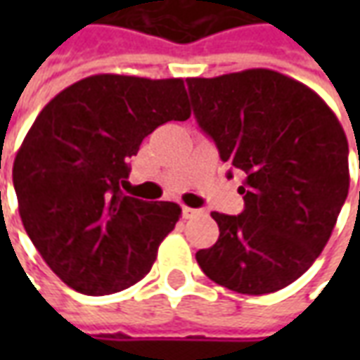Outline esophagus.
I'll return each mask as SVG.
<instances>
[{"instance_id":"esophagus-1","label":"esophagus","mask_w":360,"mask_h":360,"mask_svg":"<svg viewBox=\"0 0 360 360\" xmlns=\"http://www.w3.org/2000/svg\"><path fill=\"white\" fill-rule=\"evenodd\" d=\"M198 214H200V210H196V208H188V206H183V218L185 219L195 218V216H198Z\"/></svg>"}]
</instances>
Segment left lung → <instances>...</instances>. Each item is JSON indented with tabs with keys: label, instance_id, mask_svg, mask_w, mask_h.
<instances>
[{
	"label": "left lung",
	"instance_id": "1",
	"mask_svg": "<svg viewBox=\"0 0 360 360\" xmlns=\"http://www.w3.org/2000/svg\"><path fill=\"white\" fill-rule=\"evenodd\" d=\"M187 84L196 121L219 158L247 175L239 187L245 210L212 212L219 237L196 252V262L237 293L279 291L324 250L347 198L343 127L314 90L270 69Z\"/></svg>",
	"mask_w": 360,
	"mask_h": 360
}]
</instances>
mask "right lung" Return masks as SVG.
I'll list each match as a JSON object with an SVG mask.
<instances>
[{"mask_svg": "<svg viewBox=\"0 0 360 360\" xmlns=\"http://www.w3.org/2000/svg\"><path fill=\"white\" fill-rule=\"evenodd\" d=\"M188 117L183 79L111 73L75 82L40 111L15 156L13 185L30 241L71 289L100 297L148 274L181 208L121 187L141 142Z\"/></svg>", "mask_w": 360, "mask_h": 360, "instance_id": "right-lung-1", "label": "right lung"}]
</instances>
